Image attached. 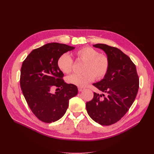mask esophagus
Segmentation results:
<instances>
[{"label": "esophagus", "instance_id": "esophagus-1", "mask_svg": "<svg viewBox=\"0 0 154 154\" xmlns=\"http://www.w3.org/2000/svg\"><path fill=\"white\" fill-rule=\"evenodd\" d=\"M84 90V88H82V87H78V91L79 92H82V91Z\"/></svg>", "mask_w": 154, "mask_h": 154}]
</instances>
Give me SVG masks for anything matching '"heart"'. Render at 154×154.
Returning <instances> with one entry per match:
<instances>
[{
	"instance_id": "obj_1",
	"label": "heart",
	"mask_w": 154,
	"mask_h": 154,
	"mask_svg": "<svg viewBox=\"0 0 154 154\" xmlns=\"http://www.w3.org/2000/svg\"><path fill=\"white\" fill-rule=\"evenodd\" d=\"M75 57L79 61L84 62V63L82 67V73L74 74L67 78V82L71 84L80 87H85L94 80V77L96 79L104 77L108 71V58L91 47H84L78 50ZM57 65L60 71L69 74L72 70V59L68 54L64 53L58 58Z\"/></svg>"
}]
</instances>
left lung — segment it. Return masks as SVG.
<instances>
[{"instance_id": "1", "label": "left lung", "mask_w": 154, "mask_h": 154, "mask_svg": "<svg viewBox=\"0 0 154 154\" xmlns=\"http://www.w3.org/2000/svg\"><path fill=\"white\" fill-rule=\"evenodd\" d=\"M93 46L103 50L109 60L104 78L93 83L106 96L94 92L93 99L86 103V109L96 123L110 125L122 119L134 103L139 89V78L136 66L120 49L103 44Z\"/></svg>"}]
</instances>
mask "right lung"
<instances>
[{"label": "right lung", "mask_w": 154, "mask_h": 154, "mask_svg": "<svg viewBox=\"0 0 154 154\" xmlns=\"http://www.w3.org/2000/svg\"><path fill=\"white\" fill-rule=\"evenodd\" d=\"M74 47L49 43L32 50L22 63L20 87L30 109L44 123L57 122L66 112L69 100L78 94V88L63 80L57 65L58 58ZM53 86L59 91L50 92Z\"/></svg>", "instance_id": "obj_1"}]
</instances>
